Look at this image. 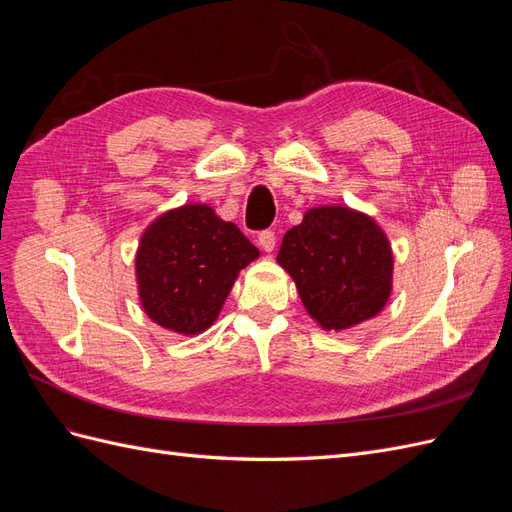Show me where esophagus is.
<instances>
[{
	"instance_id": "obj_1",
	"label": "esophagus",
	"mask_w": 512,
	"mask_h": 512,
	"mask_svg": "<svg viewBox=\"0 0 512 512\" xmlns=\"http://www.w3.org/2000/svg\"><path fill=\"white\" fill-rule=\"evenodd\" d=\"M258 245H260L262 252L271 254L275 250V232H271V230L260 232V235H258Z\"/></svg>"
}]
</instances>
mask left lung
<instances>
[{
  "mask_svg": "<svg viewBox=\"0 0 512 512\" xmlns=\"http://www.w3.org/2000/svg\"><path fill=\"white\" fill-rule=\"evenodd\" d=\"M280 265L324 331L376 318L393 292V250L371 215L346 205L307 209L282 241Z\"/></svg>",
  "mask_w": 512,
  "mask_h": 512,
  "instance_id": "obj_1",
  "label": "left lung"
}]
</instances>
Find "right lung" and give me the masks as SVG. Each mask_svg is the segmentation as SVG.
<instances>
[{
    "label": "right lung",
    "mask_w": 512,
    "mask_h": 512,
    "mask_svg": "<svg viewBox=\"0 0 512 512\" xmlns=\"http://www.w3.org/2000/svg\"><path fill=\"white\" fill-rule=\"evenodd\" d=\"M260 256L243 232L207 203L160 213L134 256L143 312L162 329L200 335L218 320L241 269Z\"/></svg>",
    "instance_id": "1"
}]
</instances>
